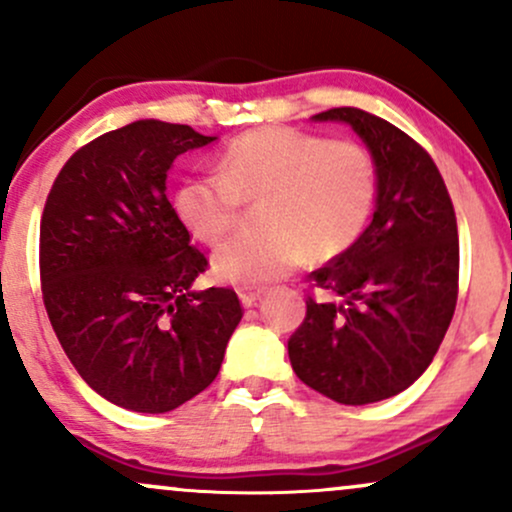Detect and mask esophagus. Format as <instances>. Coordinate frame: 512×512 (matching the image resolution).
Returning a JSON list of instances; mask_svg holds the SVG:
<instances>
[{
  "label": "esophagus",
  "instance_id": "obj_1",
  "mask_svg": "<svg viewBox=\"0 0 512 512\" xmlns=\"http://www.w3.org/2000/svg\"><path fill=\"white\" fill-rule=\"evenodd\" d=\"M238 296H240V303L245 305V308H252L260 298L264 296L262 289H248V286H243V289H238Z\"/></svg>",
  "mask_w": 512,
  "mask_h": 512
}]
</instances>
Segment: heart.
<instances>
[{
  "mask_svg": "<svg viewBox=\"0 0 512 512\" xmlns=\"http://www.w3.org/2000/svg\"><path fill=\"white\" fill-rule=\"evenodd\" d=\"M262 199L267 231L243 236L214 257L226 284L284 279L305 257L330 262L356 245L378 199V166L363 144L291 127H262L226 146L219 175H197L175 192L178 216L207 245L238 226L243 202Z\"/></svg>",
  "mask_w": 512,
  "mask_h": 512,
  "instance_id": "b5f03b06",
  "label": "heart"
}]
</instances>
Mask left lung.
<instances>
[{"mask_svg":"<svg viewBox=\"0 0 512 512\" xmlns=\"http://www.w3.org/2000/svg\"><path fill=\"white\" fill-rule=\"evenodd\" d=\"M378 166L370 226L351 250L310 274L327 301L305 298L289 339L293 373L339 404L395 397L431 366L457 303L460 243L443 175L409 134L358 108H332Z\"/></svg>","mask_w":512,"mask_h":512,"instance_id":"obj_1","label":"left lung"}]
</instances>
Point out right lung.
<instances>
[{"instance_id":"right-lung-1","label":"right lung","mask_w":512,"mask_h":512,"mask_svg":"<svg viewBox=\"0 0 512 512\" xmlns=\"http://www.w3.org/2000/svg\"><path fill=\"white\" fill-rule=\"evenodd\" d=\"M137 120L81 146L40 219V284L64 354L98 395L163 414L219 375L243 308L233 289L192 291L207 257L166 197L173 161L214 142Z\"/></svg>"}]
</instances>
